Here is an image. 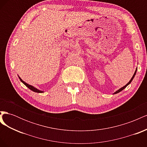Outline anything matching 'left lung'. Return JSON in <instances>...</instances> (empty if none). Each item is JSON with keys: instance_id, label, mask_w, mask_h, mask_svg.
Listing matches in <instances>:
<instances>
[{"instance_id": "1", "label": "left lung", "mask_w": 147, "mask_h": 147, "mask_svg": "<svg viewBox=\"0 0 147 147\" xmlns=\"http://www.w3.org/2000/svg\"><path fill=\"white\" fill-rule=\"evenodd\" d=\"M137 69H136V71H135V72H134V75H133V76H132V78L131 79V80L129 81V82L126 84V85L125 86H123V87H122L121 88H120L119 89V90H118V91H117L116 92H115V93H114V94H117V93H118V92H119L120 91H121L122 90H124V88H125L127 85H128V84H129L131 83V82H132V80H133V78H134V77H135V75H136V72H137Z\"/></svg>"}]
</instances>
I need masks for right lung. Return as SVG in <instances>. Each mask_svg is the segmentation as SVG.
Returning a JSON list of instances; mask_svg holds the SVG:
<instances>
[{"label": "right lung", "instance_id": "obj_1", "mask_svg": "<svg viewBox=\"0 0 147 147\" xmlns=\"http://www.w3.org/2000/svg\"><path fill=\"white\" fill-rule=\"evenodd\" d=\"M19 78H20V80H21V82L23 83H24L25 85L27 86L29 89H30V90H32V91H34V92H40V93H41V92H43V91H40V90H37V88H34V86H31V85H30V84H28V83H26V82H24V81H23L22 80V79L20 78V77H19Z\"/></svg>", "mask_w": 147, "mask_h": 147}]
</instances>
